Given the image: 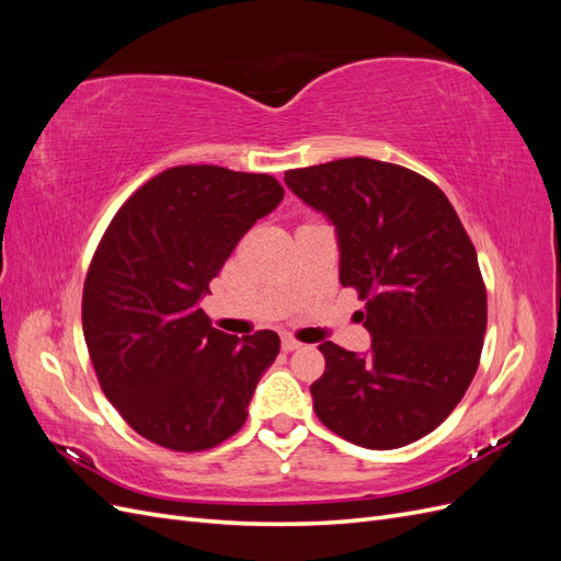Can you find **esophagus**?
<instances>
[{"instance_id":"esophagus-1","label":"esophagus","mask_w":561,"mask_h":561,"mask_svg":"<svg viewBox=\"0 0 561 561\" xmlns=\"http://www.w3.org/2000/svg\"><path fill=\"white\" fill-rule=\"evenodd\" d=\"M280 346H283V351H287V353H290V351H297V348H301V344L297 342L295 336H290V334H285V336L280 339Z\"/></svg>"}]
</instances>
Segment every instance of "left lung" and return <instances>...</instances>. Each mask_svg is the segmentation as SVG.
Listing matches in <instances>:
<instances>
[{"label":"left lung","instance_id":"obj_1","mask_svg":"<svg viewBox=\"0 0 561 561\" xmlns=\"http://www.w3.org/2000/svg\"><path fill=\"white\" fill-rule=\"evenodd\" d=\"M285 184L332 222L339 280L365 301L371 336L363 355L318 346V419L367 449L416 443L461 402L484 344L486 290L461 219L431 180L365 157L287 171Z\"/></svg>","mask_w":561,"mask_h":561}]
</instances>
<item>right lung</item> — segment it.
Returning <instances> with one entry per match:
<instances>
[{
  "label": "right lung",
  "instance_id": "1",
  "mask_svg": "<svg viewBox=\"0 0 561 561\" xmlns=\"http://www.w3.org/2000/svg\"><path fill=\"white\" fill-rule=\"evenodd\" d=\"M283 194L271 175L175 165L110 222L83 283V339L103 393L149 443L203 451L245 423L280 339L219 332L198 301Z\"/></svg>",
  "mask_w": 561,
  "mask_h": 561
}]
</instances>
